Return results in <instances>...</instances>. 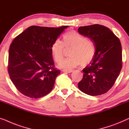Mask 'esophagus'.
I'll return each instance as SVG.
<instances>
[{
	"mask_svg": "<svg viewBox=\"0 0 129 129\" xmlns=\"http://www.w3.org/2000/svg\"><path fill=\"white\" fill-rule=\"evenodd\" d=\"M72 71H73V70H62V72H67V73H71V72H72Z\"/></svg>",
	"mask_w": 129,
	"mask_h": 129,
	"instance_id": "esophagus-1",
	"label": "esophagus"
}]
</instances>
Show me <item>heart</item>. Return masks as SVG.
<instances>
[{
	"label": "heart",
	"mask_w": 129,
	"mask_h": 129,
	"mask_svg": "<svg viewBox=\"0 0 129 129\" xmlns=\"http://www.w3.org/2000/svg\"><path fill=\"white\" fill-rule=\"evenodd\" d=\"M65 47L70 51V57L64 59L59 64L61 68L72 69L81 64L85 66L91 62L95 53V46L86 37L76 32L69 31L63 35V42L56 39L51 46V51L55 62L59 63L64 58Z\"/></svg>",
	"instance_id": "1"
}]
</instances>
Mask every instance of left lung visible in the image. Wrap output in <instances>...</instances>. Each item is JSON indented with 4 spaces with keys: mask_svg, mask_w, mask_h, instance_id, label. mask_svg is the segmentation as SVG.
<instances>
[{
    "mask_svg": "<svg viewBox=\"0 0 129 129\" xmlns=\"http://www.w3.org/2000/svg\"><path fill=\"white\" fill-rule=\"evenodd\" d=\"M78 31L89 38L95 48V56L83 69V78L78 86L87 95H102L113 86L121 70L120 41L109 28L102 25L80 27Z\"/></svg>",
    "mask_w": 129,
    "mask_h": 129,
    "instance_id": "left-lung-1",
    "label": "left lung"
}]
</instances>
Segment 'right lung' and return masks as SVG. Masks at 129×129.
I'll use <instances>...</instances> for the list:
<instances>
[{
	"label": "right lung",
	"instance_id": "obj_1",
	"mask_svg": "<svg viewBox=\"0 0 129 129\" xmlns=\"http://www.w3.org/2000/svg\"><path fill=\"white\" fill-rule=\"evenodd\" d=\"M68 27L30 26L12 41L8 72L14 86L24 95L40 98L52 90L60 71L54 68L51 46Z\"/></svg>",
	"mask_w": 129,
	"mask_h": 129
}]
</instances>
